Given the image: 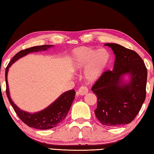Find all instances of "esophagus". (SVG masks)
Masks as SVG:
<instances>
[{
	"instance_id": "esophagus-1",
	"label": "esophagus",
	"mask_w": 154,
	"mask_h": 154,
	"mask_svg": "<svg viewBox=\"0 0 154 154\" xmlns=\"http://www.w3.org/2000/svg\"><path fill=\"white\" fill-rule=\"evenodd\" d=\"M88 92V88L85 87V86L80 87L79 90H78V93H79V94L82 95V96L86 94Z\"/></svg>"
}]
</instances>
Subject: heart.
Segmentation results:
<instances>
[{"label":"heart","instance_id":"b5f03b06","mask_svg":"<svg viewBox=\"0 0 154 154\" xmlns=\"http://www.w3.org/2000/svg\"><path fill=\"white\" fill-rule=\"evenodd\" d=\"M111 54L105 49L79 47L72 51V67L76 71L85 68V77L88 82L97 80L108 67Z\"/></svg>","mask_w":154,"mask_h":154}]
</instances>
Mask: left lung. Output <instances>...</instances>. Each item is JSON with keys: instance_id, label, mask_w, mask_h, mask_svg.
Returning a JSON list of instances; mask_svg holds the SVG:
<instances>
[{"instance_id": "left-lung-1", "label": "left lung", "mask_w": 154, "mask_h": 154, "mask_svg": "<svg viewBox=\"0 0 154 154\" xmlns=\"http://www.w3.org/2000/svg\"><path fill=\"white\" fill-rule=\"evenodd\" d=\"M115 55L113 71H106L92 87L97 96L96 118L105 126L116 127L134 120L146 97L147 70L136 51L116 43H106ZM129 74L128 84L121 77Z\"/></svg>"}]
</instances>
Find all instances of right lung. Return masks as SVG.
I'll use <instances>...</instances> for the list:
<instances>
[{
    "label": "right lung",
    "mask_w": 154,
    "mask_h": 154,
    "mask_svg": "<svg viewBox=\"0 0 154 154\" xmlns=\"http://www.w3.org/2000/svg\"><path fill=\"white\" fill-rule=\"evenodd\" d=\"M51 46L52 45H44L32 47V48L21 50L15 54L14 58L11 59V60L9 62L6 68V71H5L6 93L10 104L13 106L19 118L24 124L29 127L39 130L52 128L58 126L60 124L63 122L64 118H66V115L69 113L72 101L75 98V91L74 90L67 91V92L62 94L48 107L40 112H38V113L32 114L21 110L15 105L10 98L8 83H7V72H8L9 68L11 66V64L19 58L27 55L28 54L31 53V52L45 51L48 48H51Z\"/></svg>",
    "instance_id": "add662e5"
}]
</instances>
